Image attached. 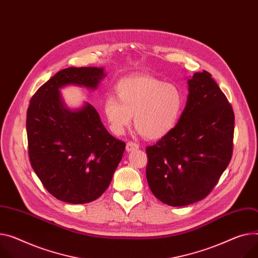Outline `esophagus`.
Segmentation results:
<instances>
[{
  "label": "esophagus",
  "mask_w": 258,
  "mask_h": 258,
  "mask_svg": "<svg viewBox=\"0 0 258 258\" xmlns=\"http://www.w3.org/2000/svg\"><path fill=\"white\" fill-rule=\"evenodd\" d=\"M138 149H140V146H138L136 143L128 142L127 145H126V151L127 152H133V151H136Z\"/></svg>",
  "instance_id": "1"
}]
</instances>
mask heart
<instances>
[{"label": "heart", "mask_w": 258, "mask_h": 258, "mask_svg": "<svg viewBox=\"0 0 258 258\" xmlns=\"http://www.w3.org/2000/svg\"><path fill=\"white\" fill-rule=\"evenodd\" d=\"M113 95L103 100V112L110 130L122 135L132 122L147 140L156 141L170 133L184 109L182 91L173 84L151 75L121 78Z\"/></svg>", "instance_id": "heart-1"}]
</instances>
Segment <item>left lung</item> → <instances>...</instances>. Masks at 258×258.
<instances>
[{
	"label": "left lung",
	"instance_id": "1",
	"mask_svg": "<svg viewBox=\"0 0 258 258\" xmlns=\"http://www.w3.org/2000/svg\"><path fill=\"white\" fill-rule=\"evenodd\" d=\"M186 106L174 129L147 148V180L171 207L200 202L213 190L232 155L234 113L207 72L188 78Z\"/></svg>",
	"mask_w": 258,
	"mask_h": 258
}]
</instances>
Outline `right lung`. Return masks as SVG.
<instances>
[{
  "label": "right lung",
  "mask_w": 258,
  "mask_h": 258,
  "mask_svg": "<svg viewBox=\"0 0 258 258\" xmlns=\"http://www.w3.org/2000/svg\"><path fill=\"white\" fill-rule=\"evenodd\" d=\"M104 68L69 67L55 73L32 97L27 112L31 165L58 201L79 205L100 197L122 160L126 144L103 126L93 105L69 108L67 86L96 90Z\"/></svg>",
  "instance_id": "right-lung-1"
}]
</instances>
